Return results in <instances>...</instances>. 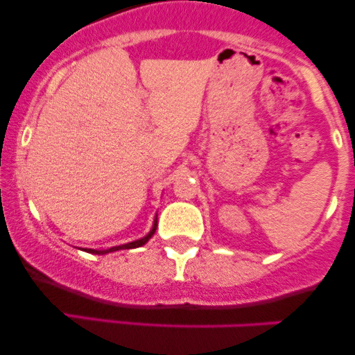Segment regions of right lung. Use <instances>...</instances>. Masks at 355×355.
<instances>
[{
  "instance_id": "add662e5",
  "label": "right lung",
  "mask_w": 355,
  "mask_h": 355,
  "mask_svg": "<svg viewBox=\"0 0 355 355\" xmlns=\"http://www.w3.org/2000/svg\"><path fill=\"white\" fill-rule=\"evenodd\" d=\"M157 217L153 220V225L152 229H150L148 234L145 235V237L138 239V240H133V242H128V243H123V245H116V247H110L107 250H96V248H83L85 252H88V254H96V255H105V254H110V252H116V250H126V248H137V247H141L145 245L146 242H148L150 239L153 237L155 230H157Z\"/></svg>"
}]
</instances>
